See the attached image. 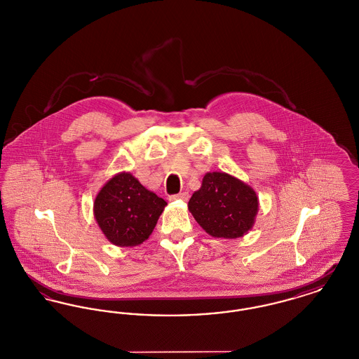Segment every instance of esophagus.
I'll return each mask as SVG.
<instances>
[{
	"instance_id": "34e87169",
	"label": "esophagus",
	"mask_w": 359,
	"mask_h": 359,
	"mask_svg": "<svg viewBox=\"0 0 359 359\" xmlns=\"http://www.w3.org/2000/svg\"><path fill=\"white\" fill-rule=\"evenodd\" d=\"M189 195L188 192H180L177 195H172L170 196V201H183V202H187Z\"/></svg>"
}]
</instances>
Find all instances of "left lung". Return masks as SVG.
I'll list each match as a JSON object with an SVG mask.
<instances>
[{"label":"left lung","instance_id":"1","mask_svg":"<svg viewBox=\"0 0 359 359\" xmlns=\"http://www.w3.org/2000/svg\"><path fill=\"white\" fill-rule=\"evenodd\" d=\"M256 191L226 172H207L188 210L214 238L236 239L248 234L258 212Z\"/></svg>","mask_w":359,"mask_h":359}]
</instances>
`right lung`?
Instances as JSON below:
<instances>
[{"instance_id":"add662e5","label":"right lung","mask_w":359,"mask_h":359,"mask_svg":"<svg viewBox=\"0 0 359 359\" xmlns=\"http://www.w3.org/2000/svg\"><path fill=\"white\" fill-rule=\"evenodd\" d=\"M167 202L144 187L130 172L116 173L94 201V218L106 239L133 248L149 238Z\"/></svg>"}]
</instances>
